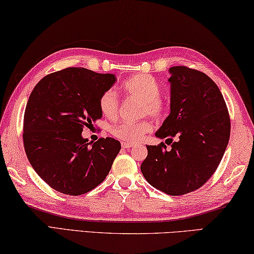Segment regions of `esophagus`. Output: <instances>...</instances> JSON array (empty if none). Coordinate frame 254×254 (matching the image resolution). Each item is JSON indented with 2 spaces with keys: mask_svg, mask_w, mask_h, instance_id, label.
Segmentation results:
<instances>
[{
  "mask_svg": "<svg viewBox=\"0 0 254 254\" xmlns=\"http://www.w3.org/2000/svg\"><path fill=\"white\" fill-rule=\"evenodd\" d=\"M122 146H123V148H126V149H129V148H131V147H134V144H131V143H123L122 144Z\"/></svg>",
  "mask_w": 254,
  "mask_h": 254,
  "instance_id": "34e87169",
  "label": "esophagus"
}]
</instances>
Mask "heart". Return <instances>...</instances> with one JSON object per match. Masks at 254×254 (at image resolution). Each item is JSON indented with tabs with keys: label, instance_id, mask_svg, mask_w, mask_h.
Instances as JSON below:
<instances>
[{
	"label": "heart",
	"instance_id": "obj_1",
	"mask_svg": "<svg viewBox=\"0 0 254 254\" xmlns=\"http://www.w3.org/2000/svg\"><path fill=\"white\" fill-rule=\"evenodd\" d=\"M123 90L131 97L141 100V115H148L155 119H162L166 115V107L159 99L161 86L152 75L138 73L128 78L122 86ZM119 100L114 90H106L99 98V109L106 118L114 119L118 114ZM149 120L143 119L138 122H120L111 128L115 137L124 141L136 143L141 140L145 135L152 130Z\"/></svg>",
	"mask_w": 254,
	"mask_h": 254
}]
</instances>
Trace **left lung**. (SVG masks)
Masks as SVG:
<instances>
[{
	"mask_svg": "<svg viewBox=\"0 0 254 254\" xmlns=\"http://www.w3.org/2000/svg\"><path fill=\"white\" fill-rule=\"evenodd\" d=\"M168 72L171 113L155 136L177 141L170 150L163 143L147 146L140 171L150 185L174 196L199 189L216 171L231 124L224 98L208 75L184 65L171 66Z\"/></svg>",
	"mask_w": 254,
	"mask_h": 254,
	"instance_id": "8db88e82",
	"label": "left lung"
}]
</instances>
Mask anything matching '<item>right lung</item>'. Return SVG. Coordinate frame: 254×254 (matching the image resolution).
<instances>
[{"mask_svg":"<svg viewBox=\"0 0 254 254\" xmlns=\"http://www.w3.org/2000/svg\"><path fill=\"white\" fill-rule=\"evenodd\" d=\"M115 82V74L66 68L46 75L31 92L24 149L37 174L58 192L88 193L108 175L120 143L107 137L91 144L81 132L102 117L99 98Z\"/></svg>","mask_w":254,"mask_h":254,"instance_id":"add662e5","label":"right lung"}]
</instances>
